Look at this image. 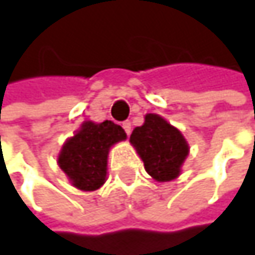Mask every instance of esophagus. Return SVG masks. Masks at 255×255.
I'll return each mask as SVG.
<instances>
[{
  "label": "esophagus",
  "mask_w": 255,
  "mask_h": 255,
  "mask_svg": "<svg viewBox=\"0 0 255 255\" xmlns=\"http://www.w3.org/2000/svg\"><path fill=\"white\" fill-rule=\"evenodd\" d=\"M123 128H124V131L127 132V135H129V132H131V123H129V121L123 123Z\"/></svg>",
  "instance_id": "obj_1"
}]
</instances>
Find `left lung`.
I'll list each match as a JSON object with an SVG mask.
<instances>
[{
	"mask_svg": "<svg viewBox=\"0 0 255 255\" xmlns=\"http://www.w3.org/2000/svg\"><path fill=\"white\" fill-rule=\"evenodd\" d=\"M129 141L143 159L146 171L158 181L177 177L189 153L181 132L155 114H147L144 124L134 128Z\"/></svg>",
	"mask_w": 255,
	"mask_h": 255,
	"instance_id": "1",
	"label": "left lung"
}]
</instances>
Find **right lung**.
Segmentation results:
<instances>
[{
  "label": "right lung",
  "instance_id": "add662e5",
  "mask_svg": "<svg viewBox=\"0 0 255 255\" xmlns=\"http://www.w3.org/2000/svg\"><path fill=\"white\" fill-rule=\"evenodd\" d=\"M126 137L123 127L112 121L84 123L77 134L65 143L59 155V165L78 189L96 190L106 178L109 147Z\"/></svg>",
  "mask_w": 255,
  "mask_h": 255
}]
</instances>
